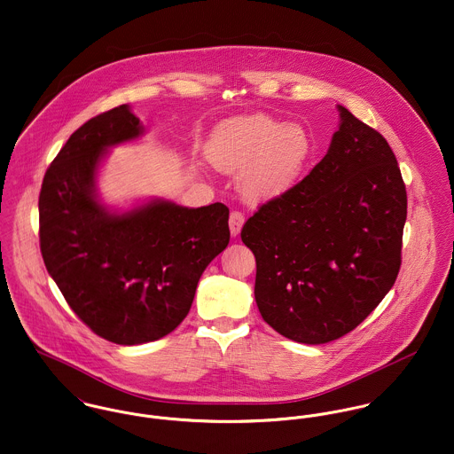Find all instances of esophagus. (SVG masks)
I'll return each mask as SVG.
<instances>
[{
	"mask_svg": "<svg viewBox=\"0 0 454 454\" xmlns=\"http://www.w3.org/2000/svg\"><path fill=\"white\" fill-rule=\"evenodd\" d=\"M245 215L240 210H233L230 214V231H231V237H237L244 226Z\"/></svg>",
	"mask_w": 454,
	"mask_h": 454,
	"instance_id": "1",
	"label": "esophagus"
}]
</instances>
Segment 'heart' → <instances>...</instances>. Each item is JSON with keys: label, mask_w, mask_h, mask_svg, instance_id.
Instances as JSON below:
<instances>
[{"label": "heart", "mask_w": 454, "mask_h": 454, "mask_svg": "<svg viewBox=\"0 0 454 454\" xmlns=\"http://www.w3.org/2000/svg\"><path fill=\"white\" fill-rule=\"evenodd\" d=\"M309 133L268 115H250L221 124L207 145L210 162L223 171H242L240 184L250 200H270L292 190L311 157Z\"/></svg>", "instance_id": "1"}]
</instances>
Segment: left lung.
<instances>
[{
  "mask_svg": "<svg viewBox=\"0 0 454 454\" xmlns=\"http://www.w3.org/2000/svg\"><path fill=\"white\" fill-rule=\"evenodd\" d=\"M313 171L259 206L242 228L255 255L259 313L279 335L326 344L352 332L401 268L408 197L384 137L340 106Z\"/></svg>",
  "mask_w": 454,
  "mask_h": 454,
  "instance_id": "obj_1",
  "label": "left lung"
}]
</instances>
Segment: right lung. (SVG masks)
Here are the masks:
<instances>
[{
  "label": "right lung",
  "instance_id": "right-lung-1",
  "mask_svg": "<svg viewBox=\"0 0 454 454\" xmlns=\"http://www.w3.org/2000/svg\"><path fill=\"white\" fill-rule=\"evenodd\" d=\"M143 133L128 105L90 119L53 159L39 193V247L70 309L121 346L159 340L192 308L197 283L230 242V209L157 200L110 214L97 200L105 150Z\"/></svg>",
  "mask_w": 454,
  "mask_h": 454
}]
</instances>
